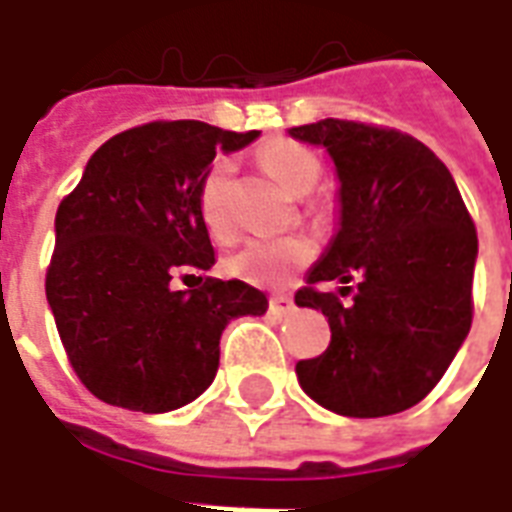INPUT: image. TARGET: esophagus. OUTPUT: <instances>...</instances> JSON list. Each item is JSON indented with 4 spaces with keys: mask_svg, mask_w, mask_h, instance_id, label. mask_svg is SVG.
I'll use <instances>...</instances> for the list:
<instances>
[{
    "mask_svg": "<svg viewBox=\"0 0 512 512\" xmlns=\"http://www.w3.org/2000/svg\"><path fill=\"white\" fill-rule=\"evenodd\" d=\"M271 312L279 315V318H282V315H290V312H293V299H290V296H271Z\"/></svg>",
    "mask_w": 512,
    "mask_h": 512,
    "instance_id": "34e87169",
    "label": "esophagus"
}]
</instances>
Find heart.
<instances>
[{
	"instance_id": "b5f03b06",
	"label": "heart",
	"mask_w": 512,
	"mask_h": 512,
	"mask_svg": "<svg viewBox=\"0 0 512 512\" xmlns=\"http://www.w3.org/2000/svg\"><path fill=\"white\" fill-rule=\"evenodd\" d=\"M263 167L271 172L282 189L301 197L315 189L321 178V161L310 147L299 145L293 139H274L260 150ZM230 178H233V161L230 158H216L211 169L205 172L197 189V213L205 230L213 238H227L233 233V216H230ZM312 246L304 238H274V241H249L235 255L227 257V271L233 277L244 279L249 285H263V288H279L285 285L299 268L312 260Z\"/></svg>"
}]
</instances>
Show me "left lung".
<instances>
[{"label":"left lung","mask_w":512,"mask_h":512,"mask_svg":"<svg viewBox=\"0 0 512 512\" xmlns=\"http://www.w3.org/2000/svg\"><path fill=\"white\" fill-rule=\"evenodd\" d=\"M288 134L323 147L340 183L332 241L296 293L332 329L329 348L296 365L301 389L340 417L406 411L472 326V216L450 169L414 136L334 117ZM321 281H340L352 301L315 291Z\"/></svg>","instance_id":"8db88e82"}]
</instances>
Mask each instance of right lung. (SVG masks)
<instances>
[{
    "label": "right lung",
    "instance_id": "right-lung-1",
    "mask_svg": "<svg viewBox=\"0 0 512 512\" xmlns=\"http://www.w3.org/2000/svg\"><path fill=\"white\" fill-rule=\"evenodd\" d=\"M260 131L200 120L147 123L95 150L60 202L46 299L76 376L109 406L164 414L213 384L219 340L241 315H263V290L205 279L175 290L183 268L216 263L197 213V189L216 153Z\"/></svg>",
    "mask_w": 512,
    "mask_h": 512
}]
</instances>
